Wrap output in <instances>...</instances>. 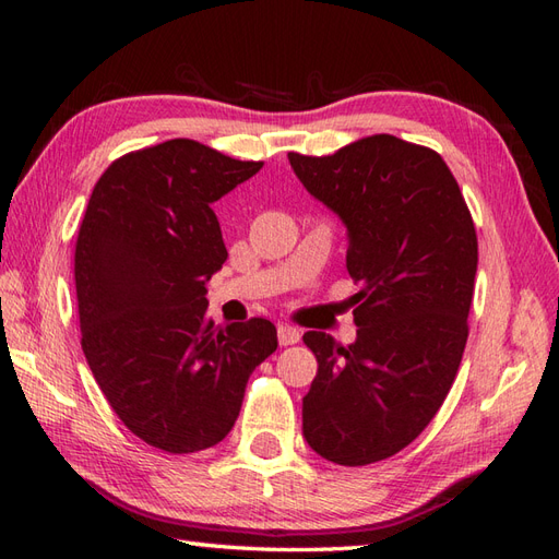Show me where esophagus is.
<instances>
[{"label":"esophagus","instance_id":"34e87169","mask_svg":"<svg viewBox=\"0 0 559 559\" xmlns=\"http://www.w3.org/2000/svg\"><path fill=\"white\" fill-rule=\"evenodd\" d=\"M300 341V329L290 324H278V343L281 346H295Z\"/></svg>","mask_w":559,"mask_h":559}]
</instances>
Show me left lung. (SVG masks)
Listing matches in <instances>:
<instances>
[{
	"label": "left lung",
	"instance_id": "obj_1",
	"mask_svg": "<svg viewBox=\"0 0 559 559\" xmlns=\"http://www.w3.org/2000/svg\"><path fill=\"white\" fill-rule=\"evenodd\" d=\"M288 160L346 225V266L362 283L355 343L302 336L319 362L302 435L326 461L367 466L408 447L454 384L478 269L476 225L432 148L374 134L334 156Z\"/></svg>",
	"mask_w": 559,
	"mask_h": 559
}]
</instances>
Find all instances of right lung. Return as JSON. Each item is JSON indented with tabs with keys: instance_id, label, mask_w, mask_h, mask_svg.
I'll use <instances>...</instances> for the list:
<instances>
[{
	"instance_id": "obj_1",
	"label": "right lung",
	"mask_w": 559,
	"mask_h": 559,
	"mask_svg": "<svg viewBox=\"0 0 559 559\" xmlns=\"http://www.w3.org/2000/svg\"><path fill=\"white\" fill-rule=\"evenodd\" d=\"M261 165L170 139L117 158L83 213V355L117 418L170 454L225 439L249 374L278 346L269 319L213 326L206 314V283L228 259L211 204Z\"/></svg>"
}]
</instances>
